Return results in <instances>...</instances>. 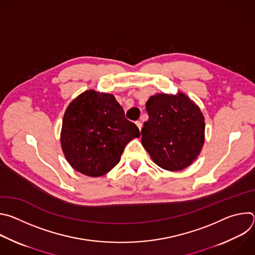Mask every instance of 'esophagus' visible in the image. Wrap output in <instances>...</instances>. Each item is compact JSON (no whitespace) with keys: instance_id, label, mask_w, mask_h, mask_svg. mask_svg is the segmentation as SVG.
<instances>
[{"instance_id":"esophagus-1","label":"esophagus","mask_w":255,"mask_h":255,"mask_svg":"<svg viewBox=\"0 0 255 255\" xmlns=\"http://www.w3.org/2000/svg\"><path fill=\"white\" fill-rule=\"evenodd\" d=\"M136 125H137L138 129L141 131V128H142V123H141L140 121H137V122H136Z\"/></svg>"}]
</instances>
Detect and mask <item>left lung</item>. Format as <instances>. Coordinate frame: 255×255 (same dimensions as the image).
I'll return each instance as SVG.
<instances>
[{
    "label": "left lung",
    "mask_w": 255,
    "mask_h": 255,
    "mask_svg": "<svg viewBox=\"0 0 255 255\" xmlns=\"http://www.w3.org/2000/svg\"><path fill=\"white\" fill-rule=\"evenodd\" d=\"M149 119L141 130V142L161 168L177 171L193 163L205 140V118L185 94H157L146 103Z\"/></svg>",
    "instance_id": "left-lung-1"
}]
</instances>
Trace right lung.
Instances as JSON below:
<instances>
[{
	"label": "right lung",
	"mask_w": 255,
	"mask_h": 255,
	"mask_svg": "<svg viewBox=\"0 0 255 255\" xmlns=\"http://www.w3.org/2000/svg\"><path fill=\"white\" fill-rule=\"evenodd\" d=\"M140 136L111 94L89 90L65 110L60 142L68 163L88 176H101L120 161L126 144Z\"/></svg>",
	"instance_id": "1"
}]
</instances>
